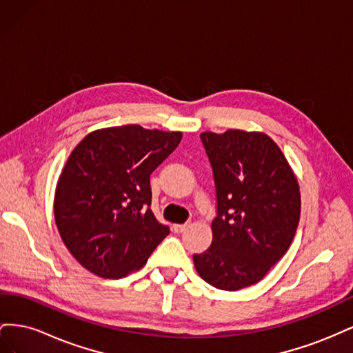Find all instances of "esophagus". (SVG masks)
Masks as SVG:
<instances>
[{
	"instance_id": "1",
	"label": "esophagus",
	"mask_w": 353,
	"mask_h": 353,
	"mask_svg": "<svg viewBox=\"0 0 353 353\" xmlns=\"http://www.w3.org/2000/svg\"><path fill=\"white\" fill-rule=\"evenodd\" d=\"M187 227H188V222H185V223H175V225H174V231H175L176 234L184 232V231L187 230Z\"/></svg>"
}]
</instances>
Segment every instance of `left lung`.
Here are the masks:
<instances>
[{
  "instance_id": "obj_1",
  "label": "left lung",
  "mask_w": 353,
  "mask_h": 353,
  "mask_svg": "<svg viewBox=\"0 0 353 353\" xmlns=\"http://www.w3.org/2000/svg\"><path fill=\"white\" fill-rule=\"evenodd\" d=\"M213 172L216 218L212 244L193 254L203 280L221 290L261 281L290 248L301 218V191L268 135L230 130L203 132Z\"/></svg>"
}]
</instances>
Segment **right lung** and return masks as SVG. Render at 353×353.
Returning <instances> with one entry per match:
<instances>
[{
    "label": "right lung",
    "mask_w": 353,
    "mask_h": 353,
    "mask_svg": "<svg viewBox=\"0 0 353 353\" xmlns=\"http://www.w3.org/2000/svg\"><path fill=\"white\" fill-rule=\"evenodd\" d=\"M181 138L125 125L94 131L74 147L57 183L54 218L83 268L121 279L140 270L168 236L150 209V175Z\"/></svg>",
    "instance_id": "right-lung-1"
}]
</instances>
